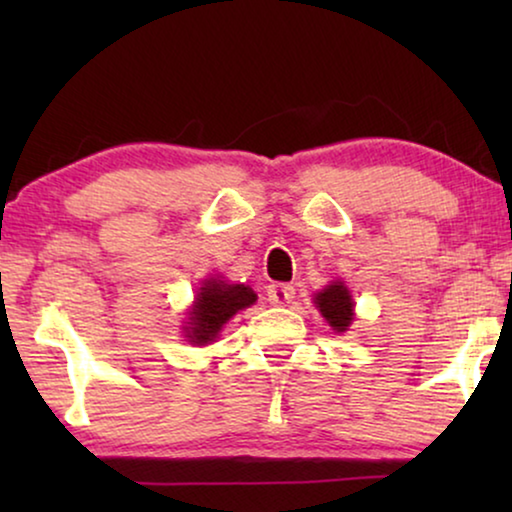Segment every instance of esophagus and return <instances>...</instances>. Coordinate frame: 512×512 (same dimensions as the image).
<instances>
[{
	"label": "esophagus",
	"instance_id": "obj_1",
	"mask_svg": "<svg viewBox=\"0 0 512 512\" xmlns=\"http://www.w3.org/2000/svg\"><path fill=\"white\" fill-rule=\"evenodd\" d=\"M296 298V289L291 284H270L268 286V300L270 305H289Z\"/></svg>",
	"mask_w": 512,
	"mask_h": 512
}]
</instances>
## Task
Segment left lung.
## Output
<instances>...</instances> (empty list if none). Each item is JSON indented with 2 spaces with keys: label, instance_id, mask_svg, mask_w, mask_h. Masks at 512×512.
I'll return each mask as SVG.
<instances>
[{
  "label": "left lung",
  "instance_id": "obj_1",
  "mask_svg": "<svg viewBox=\"0 0 512 512\" xmlns=\"http://www.w3.org/2000/svg\"><path fill=\"white\" fill-rule=\"evenodd\" d=\"M317 307L319 312L324 314L328 324L333 326V331H347V326L352 324L354 319V305H352V296L345 289V284L335 282L331 286H326L324 291L317 293Z\"/></svg>",
  "mask_w": 512,
  "mask_h": 512
}]
</instances>
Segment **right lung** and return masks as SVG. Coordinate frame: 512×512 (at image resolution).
Listing matches in <instances>:
<instances>
[{"label": "right lung", "mask_w": 512, "mask_h": 512, "mask_svg": "<svg viewBox=\"0 0 512 512\" xmlns=\"http://www.w3.org/2000/svg\"><path fill=\"white\" fill-rule=\"evenodd\" d=\"M256 303V293L244 284H226L219 279H207L195 298L191 321L186 331L195 345L214 340L223 324L244 307Z\"/></svg>", "instance_id": "add662e5"}]
</instances>
